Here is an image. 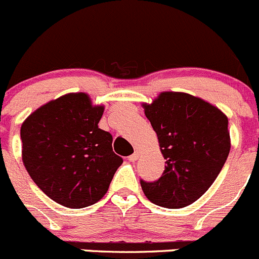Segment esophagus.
I'll return each instance as SVG.
<instances>
[{
    "label": "esophagus",
    "mask_w": 259,
    "mask_h": 259,
    "mask_svg": "<svg viewBox=\"0 0 259 259\" xmlns=\"http://www.w3.org/2000/svg\"><path fill=\"white\" fill-rule=\"evenodd\" d=\"M138 158H139V153L135 152L134 154H132V155H129V157H127V160H129V162H135Z\"/></svg>",
    "instance_id": "1"
}]
</instances>
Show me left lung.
Returning <instances> with one entry per match:
<instances>
[{
	"instance_id": "1",
	"label": "left lung",
	"mask_w": 259,
	"mask_h": 259,
	"mask_svg": "<svg viewBox=\"0 0 259 259\" xmlns=\"http://www.w3.org/2000/svg\"><path fill=\"white\" fill-rule=\"evenodd\" d=\"M143 107L165 159L159 180H140L143 192L158 206H188L209 190L229 155L228 117L183 92H162Z\"/></svg>"
}]
</instances>
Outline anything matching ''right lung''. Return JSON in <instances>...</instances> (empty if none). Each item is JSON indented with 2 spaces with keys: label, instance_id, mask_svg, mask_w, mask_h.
Masks as SVG:
<instances>
[{
  "label": "right lung",
  "instance_id": "obj_1",
  "mask_svg": "<svg viewBox=\"0 0 259 259\" xmlns=\"http://www.w3.org/2000/svg\"><path fill=\"white\" fill-rule=\"evenodd\" d=\"M104 106L83 92L42 105L21 125L22 162L37 187L66 207L96 204L109 190L122 158L112 135L100 129Z\"/></svg>",
  "mask_w": 259,
  "mask_h": 259
}]
</instances>
